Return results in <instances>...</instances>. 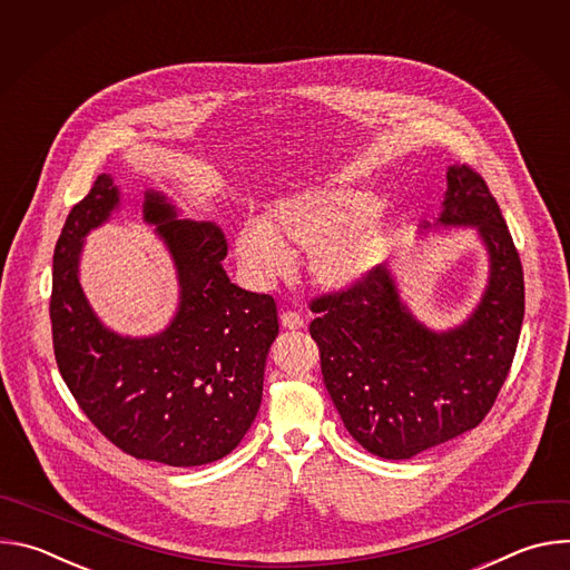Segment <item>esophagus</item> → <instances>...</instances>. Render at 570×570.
<instances>
[{
    "label": "esophagus",
    "mask_w": 570,
    "mask_h": 570,
    "mask_svg": "<svg viewBox=\"0 0 570 570\" xmlns=\"http://www.w3.org/2000/svg\"><path fill=\"white\" fill-rule=\"evenodd\" d=\"M279 322H282V327L284 330H302L304 327V320H302V315L299 313H295V311H284L282 315H279Z\"/></svg>",
    "instance_id": "1"
}]
</instances>
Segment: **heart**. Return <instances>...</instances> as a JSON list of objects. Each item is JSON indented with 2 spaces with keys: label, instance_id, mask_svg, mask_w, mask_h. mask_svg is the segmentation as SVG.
<instances>
[{
  "label": "heart",
  "instance_id": "1",
  "mask_svg": "<svg viewBox=\"0 0 570 570\" xmlns=\"http://www.w3.org/2000/svg\"><path fill=\"white\" fill-rule=\"evenodd\" d=\"M381 209L383 200L365 189H299L279 198L268 220L238 227L236 257L253 279L273 282L302 255L320 286L343 291L370 277L390 253L392 229Z\"/></svg>",
  "mask_w": 570,
  "mask_h": 570
}]
</instances>
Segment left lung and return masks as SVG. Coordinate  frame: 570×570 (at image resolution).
Wrapping results in <instances>:
<instances>
[{
  "instance_id": "left-lung-1",
  "label": "left lung",
  "mask_w": 570,
  "mask_h": 570,
  "mask_svg": "<svg viewBox=\"0 0 570 570\" xmlns=\"http://www.w3.org/2000/svg\"><path fill=\"white\" fill-rule=\"evenodd\" d=\"M435 225L475 227L490 282L460 327L433 332L403 304L387 264L311 302L327 392L350 435L385 460H409L475 429L508 379L525 311L512 234L490 187L466 165L449 167ZM429 227V223L424 225Z\"/></svg>"
}]
</instances>
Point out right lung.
Masks as SVG:
<instances>
[{
    "label": "right lung",
    "mask_w": 570,
    "mask_h": 570,
    "mask_svg": "<svg viewBox=\"0 0 570 570\" xmlns=\"http://www.w3.org/2000/svg\"><path fill=\"white\" fill-rule=\"evenodd\" d=\"M119 207L112 176L101 174L76 203L53 250L51 334L62 381L80 411L124 453L169 466L225 458L262 405L268 350L279 334L271 295L229 282L218 225L178 220L157 191L144 194V220L157 225L180 282L169 327L128 338L106 330L78 282L90 229Z\"/></svg>",
    "instance_id": "obj_1"
}]
</instances>
